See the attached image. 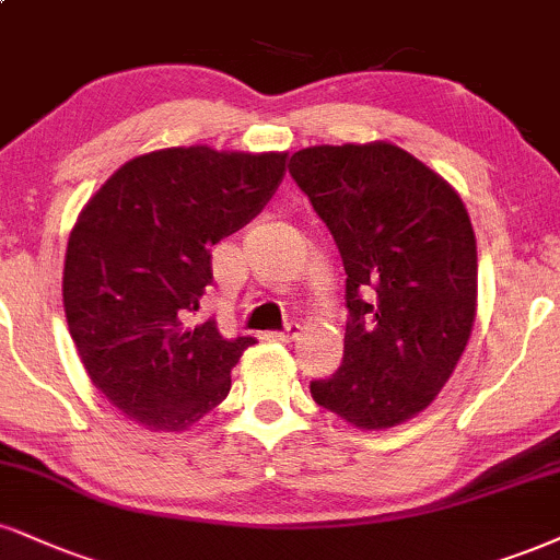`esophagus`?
Instances as JSON below:
<instances>
[{"instance_id":"esophagus-1","label":"esophagus","mask_w":560,"mask_h":560,"mask_svg":"<svg viewBox=\"0 0 560 560\" xmlns=\"http://www.w3.org/2000/svg\"><path fill=\"white\" fill-rule=\"evenodd\" d=\"M300 331H302L300 323H289L284 331H271V334H266V339H271V341H294V339H298V336H300Z\"/></svg>"}]
</instances>
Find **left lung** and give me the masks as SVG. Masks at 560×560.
<instances>
[{
  "instance_id": "1",
  "label": "left lung",
  "mask_w": 560,
  "mask_h": 560,
  "mask_svg": "<svg viewBox=\"0 0 560 560\" xmlns=\"http://www.w3.org/2000/svg\"><path fill=\"white\" fill-rule=\"evenodd\" d=\"M289 174L347 271L345 362L310 394L354 428L401 425L435 399L472 334L477 245L467 208L441 174L383 140L302 148Z\"/></svg>"
}]
</instances>
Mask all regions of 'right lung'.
<instances>
[{
    "instance_id": "add662e5",
    "label": "right lung",
    "mask_w": 560,
    "mask_h": 560,
    "mask_svg": "<svg viewBox=\"0 0 560 560\" xmlns=\"http://www.w3.org/2000/svg\"><path fill=\"white\" fill-rule=\"evenodd\" d=\"M287 153L164 148L119 166L88 200L65 255L70 336L93 386L148 430H187L226 399L253 336L198 320L211 247L250 224Z\"/></svg>"
}]
</instances>
